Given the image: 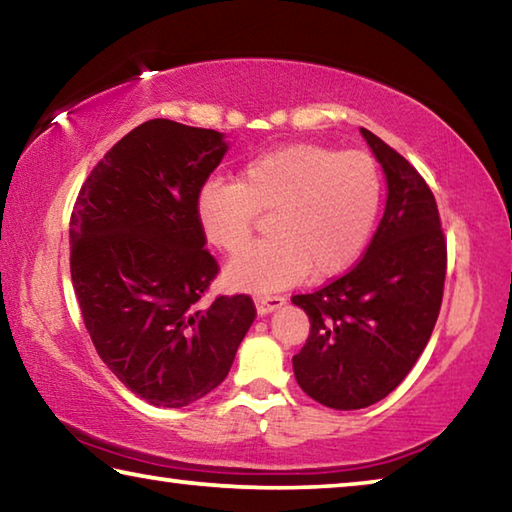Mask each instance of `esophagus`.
Returning <instances> with one entry per match:
<instances>
[{"instance_id":"1","label":"esophagus","mask_w":512,"mask_h":512,"mask_svg":"<svg viewBox=\"0 0 512 512\" xmlns=\"http://www.w3.org/2000/svg\"><path fill=\"white\" fill-rule=\"evenodd\" d=\"M284 300L282 296H257L255 298V307H257V314L259 316H268V314H273L275 309H280V307H284Z\"/></svg>"}]
</instances>
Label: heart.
Returning <instances> with one entry per match:
<instances>
[{"label": "heart", "mask_w": 512, "mask_h": 512, "mask_svg": "<svg viewBox=\"0 0 512 512\" xmlns=\"http://www.w3.org/2000/svg\"><path fill=\"white\" fill-rule=\"evenodd\" d=\"M384 183L361 151L298 142L250 158L241 183L210 178L194 198L205 241L225 253L244 248L259 212L271 214V239L225 266L230 289L268 293L314 277H334L357 262L375 230Z\"/></svg>", "instance_id": "1"}]
</instances>
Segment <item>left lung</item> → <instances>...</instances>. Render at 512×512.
Instances as JSON below:
<instances>
[{
  "label": "left lung",
  "instance_id": "8db88e82",
  "mask_svg": "<svg viewBox=\"0 0 512 512\" xmlns=\"http://www.w3.org/2000/svg\"><path fill=\"white\" fill-rule=\"evenodd\" d=\"M386 176V210L361 262L291 302L309 316L293 375L311 400L366 409L395 391L427 345L443 302L447 244L422 176L361 128Z\"/></svg>",
  "mask_w": 512,
  "mask_h": 512
}]
</instances>
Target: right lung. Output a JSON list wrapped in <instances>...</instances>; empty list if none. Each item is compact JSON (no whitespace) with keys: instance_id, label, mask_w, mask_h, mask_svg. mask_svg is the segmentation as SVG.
I'll return each mask as SVG.
<instances>
[{"instance_id":"1","label":"right lung","mask_w":512,"mask_h":512,"mask_svg":"<svg viewBox=\"0 0 512 512\" xmlns=\"http://www.w3.org/2000/svg\"><path fill=\"white\" fill-rule=\"evenodd\" d=\"M228 149L219 131L144 121L92 169L69 221L72 284L94 348L162 409L212 393L255 320L248 296L201 305L219 266L194 198Z\"/></svg>"}]
</instances>
